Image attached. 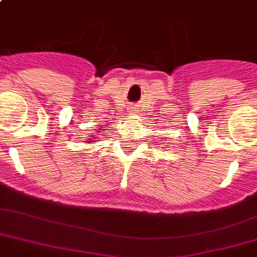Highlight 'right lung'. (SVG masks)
Returning <instances> with one entry per match:
<instances>
[{
    "instance_id": "1",
    "label": "right lung",
    "mask_w": 257,
    "mask_h": 257,
    "mask_svg": "<svg viewBox=\"0 0 257 257\" xmlns=\"http://www.w3.org/2000/svg\"><path fill=\"white\" fill-rule=\"evenodd\" d=\"M95 142H97V140H91V142H88V143H95Z\"/></svg>"
}]
</instances>
